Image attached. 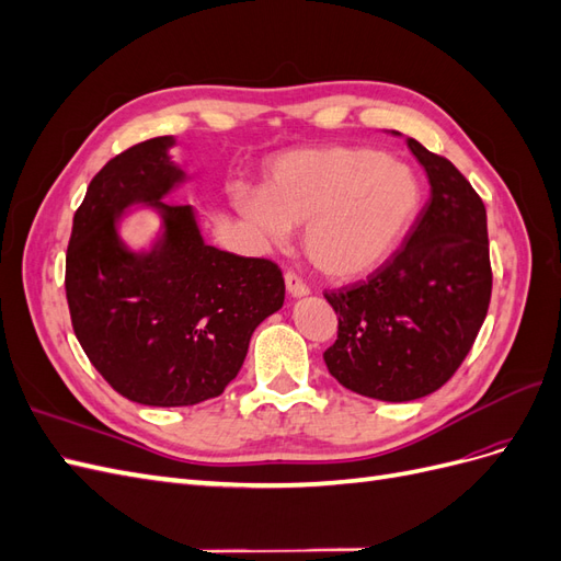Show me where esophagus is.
<instances>
[{
  "label": "esophagus",
  "mask_w": 561,
  "mask_h": 561,
  "mask_svg": "<svg viewBox=\"0 0 561 561\" xmlns=\"http://www.w3.org/2000/svg\"><path fill=\"white\" fill-rule=\"evenodd\" d=\"M285 287H287V293H290L293 297L309 295V285L304 283L297 274H293V271H287V274H285Z\"/></svg>",
  "instance_id": "34e87169"
}]
</instances>
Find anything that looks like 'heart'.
<instances>
[{
    "instance_id": "1",
    "label": "heart",
    "mask_w": 561,
    "mask_h": 561,
    "mask_svg": "<svg viewBox=\"0 0 561 561\" xmlns=\"http://www.w3.org/2000/svg\"><path fill=\"white\" fill-rule=\"evenodd\" d=\"M236 206L268 243L304 228V252L330 278H358L398 248L421 206L404 163L365 147L301 149L268 168L264 192H236Z\"/></svg>"
}]
</instances>
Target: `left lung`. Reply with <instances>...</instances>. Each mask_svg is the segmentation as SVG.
Here are the masks:
<instances>
[{
  "label": "left lung",
  "instance_id": "8db88e82",
  "mask_svg": "<svg viewBox=\"0 0 561 561\" xmlns=\"http://www.w3.org/2000/svg\"><path fill=\"white\" fill-rule=\"evenodd\" d=\"M426 168L431 201L404 245L367 280L325 293L336 339L322 353L353 393L407 402L445 386L470 353L489 311L486 210L458 168L407 140Z\"/></svg>",
  "mask_w": 561,
  "mask_h": 561
}]
</instances>
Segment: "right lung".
Instances as JSON below:
<instances>
[{"label": "right lung", "instance_id": "obj_1", "mask_svg": "<svg viewBox=\"0 0 561 561\" xmlns=\"http://www.w3.org/2000/svg\"><path fill=\"white\" fill-rule=\"evenodd\" d=\"M173 138H151L110 159L75 213L65 295L83 353L133 402L186 407L217 398L236 379L250 336L285 299L283 271L262 257L206 245L194 210L159 201L182 171ZM145 199L164 213V241L130 253L115 217Z\"/></svg>", "mask_w": 561, "mask_h": 561}]
</instances>
